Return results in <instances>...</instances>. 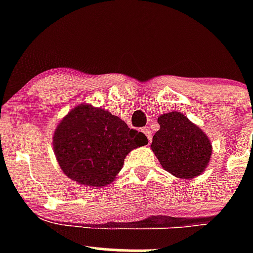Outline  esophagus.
<instances>
[{"instance_id":"esophagus-1","label":"esophagus","mask_w":253,"mask_h":253,"mask_svg":"<svg viewBox=\"0 0 253 253\" xmlns=\"http://www.w3.org/2000/svg\"><path fill=\"white\" fill-rule=\"evenodd\" d=\"M141 130H143V132L145 133V135H146L147 140L151 141V139H152V132H151L150 127H144V128L141 129Z\"/></svg>"}]
</instances>
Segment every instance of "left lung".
I'll list each match as a JSON object with an SVG mask.
<instances>
[{
    "mask_svg": "<svg viewBox=\"0 0 253 253\" xmlns=\"http://www.w3.org/2000/svg\"><path fill=\"white\" fill-rule=\"evenodd\" d=\"M161 126L152 138V149L164 170L179 178H194L207 167L211 144L207 135L179 112L158 118Z\"/></svg>",
    "mask_w": 253,
    "mask_h": 253,
    "instance_id": "8db88e82",
    "label": "left lung"
}]
</instances>
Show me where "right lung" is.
Returning <instances> with one entry per match:
<instances>
[{
    "label": "right lung",
    "mask_w": 253,
    "mask_h": 253,
    "mask_svg": "<svg viewBox=\"0 0 253 253\" xmlns=\"http://www.w3.org/2000/svg\"><path fill=\"white\" fill-rule=\"evenodd\" d=\"M147 143L144 133L90 104L72 109L53 136L54 153L64 173L78 184L97 188L114 181L129 151Z\"/></svg>",
    "instance_id": "1"
}]
</instances>
